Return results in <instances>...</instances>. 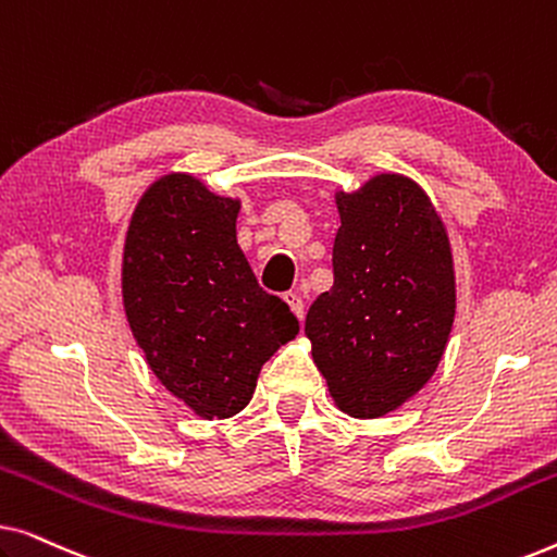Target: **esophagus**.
<instances>
[{"mask_svg":"<svg viewBox=\"0 0 557 557\" xmlns=\"http://www.w3.org/2000/svg\"><path fill=\"white\" fill-rule=\"evenodd\" d=\"M284 301L288 304V307H292V311L299 319H304V299H301V294L299 292H286L284 294Z\"/></svg>","mask_w":557,"mask_h":557,"instance_id":"1","label":"esophagus"}]
</instances>
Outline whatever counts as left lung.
<instances>
[{"instance_id":"obj_1","label":"left lung","mask_w":557,"mask_h":557,"mask_svg":"<svg viewBox=\"0 0 557 557\" xmlns=\"http://www.w3.org/2000/svg\"><path fill=\"white\" fill-rule=\"evenodd\" d=\"M334 284L304 332L339 410L391 413L436 372L454 324L446 227L413 180L380 174L337 197Z\"/></svg>"}]
</instances>
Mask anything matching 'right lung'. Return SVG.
<instances>
[{"instance_id": "1", "label": "right lung", "mask_w": 557, "mask_h": 557, "mask_svg": "<svg viewBox=\"0 0 557 557\" xmlns=\"http://www.w3.org/2000/svg\"><path fill=\"white\" fill-rule=\"evenodd\" d=\"M238 210L200 180L166 174L141 197L126 235L128 326L159 383L202 418L246 408L263 362L299 332L238 248Z\"/></svg>"}]
</instances>
